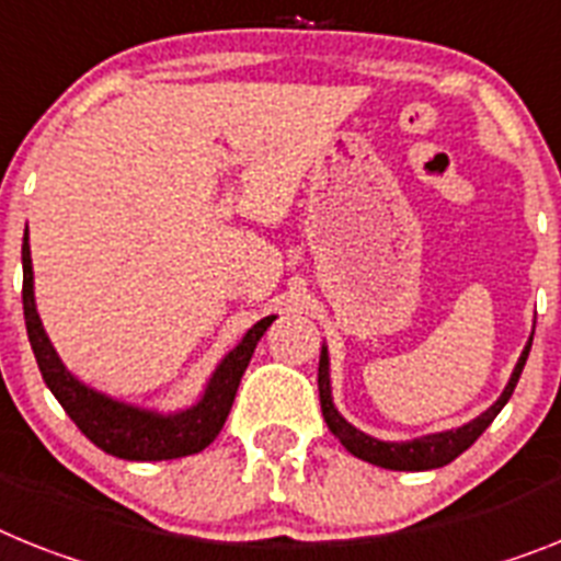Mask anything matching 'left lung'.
<instances>
[{
	"label": "left lung",
	"instance_id": "left-lung-1",
	"mask_svg": "<svg viewBox=\"0 0 561 561\" xmlns=\"http://www.w3.org/2000/svg\"><path fill=\"white\" fill-rule=\"evenodd\" d=\"M530 342L534 336L528 339V345L522 351L519 362H516V368L511 374V382L507 388L502 390V397L468 425L456 427V431H442V433H431V436H422V439L413 442H379L368 433L356 431L351 422L342 419V413L333 408V397H331V362H328V347H322V356H319V402H322V416L331 427V433L336 436L347 450H351L356 459L362 462H370L376 468H388V470H433L442 468V465L454 462L456 456L465 454V450L473 445L484 433V427L491 425L496 413L502 411L511 399L513 388L519 382L522 368H525V362H528L530 353Z\"/></svg>",
	"mask_w": 561,
	"mask_h": 561
}]
</instances>
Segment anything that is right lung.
<instances>
[{"mask_svg": "<svg viewBox=\"0 0 561 561\" xmlns=\"http://www.w3.org/2000/svg\"><path fill=\"white\" fill-rule=\"evenodd\" d=\"M22 305H25V324L33 356H36V365H39L42 379L50 388V393L59 399L65 413L77 422L79 431L96 448L111 456H119V459H130V462H162V459H179V456L199 454V450L208 448L228 419L244 368L253 356V347L276 319L265 317L244 333L242 342L219 362V368L210 376L199 402L187 411L164 416V413L116 402V399L79 382L77 376L65 368L54 345H50L48 333L42 328L36 302H33V265L27 230L25 239H22Z\"/></svg>", "mask_w": 561, "mask_h": 561, "instance_id": "right-lung-1", "label": "right lung"}]
</instances>
